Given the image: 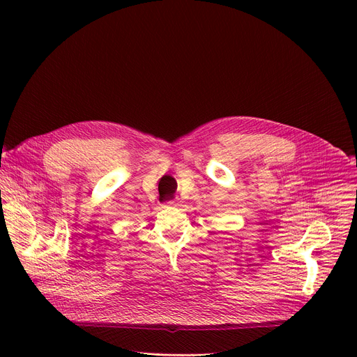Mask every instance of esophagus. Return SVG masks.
<instances>
[{
    "label": "esophagus",
    "instance_id": "34e87169",
    "mask_svg": "<svg viewBox=\"0 0 357 357\" xmlns=\"http://www.w3.org/2000/svg\"><path fill=\"white\" fill-rule=\"evenodd\" d=\"M167 205H169V207H179V201H169L167 202Z\"/></svg>",
    "mask_w": 357,
    "mask_h": 357
}]
</instances>
